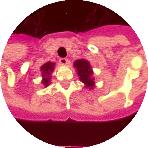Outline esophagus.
<instances>
[{
	"instance_id": "1",
	"label": "esophagus",
	"mask_w": 148,
	"mask_h": 148,
	"mask_svg": "<svg viewBox=\"0 0 148 148\" xmlns=\"http://www.w3.org/2000/svg\"><path fill=\"white\" fill-rule=\"evenodd\" d=\"M59 62L61 63L62 65H66L68 62V59L67 58H59Z\"/></svg>"
}]
</instances>
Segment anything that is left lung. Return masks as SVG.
<instances>
[{
  "label": "left lung",
  "instance_id": "8db88e82",
  "mask_svg": "<svg viewBox=\"0 0 148 148\" xmlns=\"http://www.w3.org/2000/svg\"><path fill=\"white\" fill-rule=\"evenodd\" d=\"M74 66L76 67L77 75L82 82H83L87 88L93 89L94 86V78L93 77V71L90 62L86 59H78L74 62Z\"/></svg>",
  "mask_w": 148,
  "mask_h": 148
}]
</instances>
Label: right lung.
<instances>
[{
  "mask_svg": "<svg viewBox=\"0 0 148 148\" xmlns=\"http://www.w3.org/2000/svg\"><path fill=\"white\" fill-rule=\"evenodd\" d=\"M54 65H55V63L51 62H47L41 66V71H42V84H43L45 86H47L50 83L51 72L54 71Z\"/></svg>",
  "mask_w": 148,
  "mask_h": 148,
  "instance_id": "add662e5",
  "label": "right lung"
}]
</instances>
